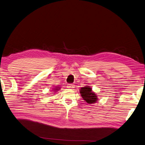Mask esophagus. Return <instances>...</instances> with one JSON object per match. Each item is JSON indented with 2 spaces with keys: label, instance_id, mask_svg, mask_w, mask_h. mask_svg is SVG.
<instances>
[{
  "label": "esophagus",
  "instance_id": "34e87169",
  "mask_svg": "<svg viewBox=\"0 0 145 145\" xmlns=\"http://www.w3.org/2000/svg\"><path fill=\"white\" fill-rule=\"evenodd\" d=\"M67 88H68V89H73V88H74V85L69 84H68V86H67Z\"/></svg>",
  "mask_w": 145,
  "mask_h": 145
}]
</instances>
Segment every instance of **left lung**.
Wrapping results in <instances>:
<instances>
[{
  "label": "left lung",
  "instance_id": "left-lung-1",
  "mask_svg": "<svg viewBox=\"0 0 145 145\" xmlns=\"http://www.w3.org/2000/svg\"><path fill=\"white\" fill-rule=\"evenodd\" d=\"M80 93L82 99L88 104L91 105L98 101V96L90 86H85L80 89Z\"/></svg>",
  "mask_w": 145,
  "mask_h": 145
}]
</instances>
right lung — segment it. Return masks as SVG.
Masks as SVG:
<instances>
[{"label": "right lung", "mask_w": 145, "mask_h": 145, "mask_svg": "<svg viewBox=\"0 0 145 145\" xmlns=\"http://www.w3.org/2000/svg\"><path fill=\"white\" fill-rule=\"evenodd\" d=\"M60 89H61L60 87H59V86L55 87L54 88V89H53V91H54V92H57L56 91H58V90H60Z\"/></svg>", "instance_id": "obj_1"}]
</instances>
